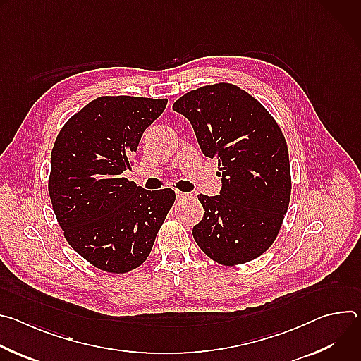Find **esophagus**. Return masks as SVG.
I'll list each match as a JSON object with an SVG mask.
<instances>
[{
    "mask_svg": "<svg viewBox=\"0 0 361 361\" xmlns=\"http://www.w3.org/2000/svg\"><path fill=\"white\" fill-rule=\"evenodd\" d=\"M176 197H177V201H184V200L191 198V194L183 192V191H177V192H176Z\"/></svg>",
    "mask_w": 361,
    "mask_h": 361,
    "instance_id": "obj_1",
    "label": "esophagus"
}]
</instances>
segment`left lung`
<instances>
[{"label":"left lung","instance_id":"obj_1","mask_svg":"<svg viewBox=\"0 0 361 361\" xmlns=\"http://www.w3.org/2000/svg\"><path fill=\"white\" fill-rule=\"evenodd\" d=\"M173 110L192 126L205 157L219 159V195L200 194L198 247L234 266L262 255L276 240L288 209L291 176L284 135L270 113L244 90L220 82L180 97Z\"/></svg>","mask_w":361,"mask_h":361}]
</instances>
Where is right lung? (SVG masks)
<instances>
[{"mask_svg":"<svg viewBox=\"0 0 361 361\" xmlns=\"http://www.w3.org/2000/svg\"><path fill=\"white\" fill-rule=\"evenodd\" d=\"M167 99L98 97L61 128L51 151L48 192L68 244L92 266L127 273L152 248L176 194L123 177L142 133Z\"/></svg>","mask_w":361,"mask_h":361,"instance_id":"right-lung-1","label":"right lung"}]
</instances>
